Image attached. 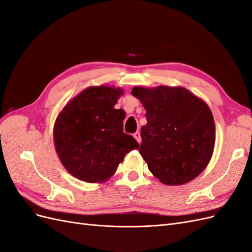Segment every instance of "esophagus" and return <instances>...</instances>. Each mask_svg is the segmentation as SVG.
Listing matches in <instances>:
<instances>
[{
	"label": "esophagus",
	"mask_w": 252,
	"mask_h": 252,
	"mask_svg": "<svg viewBox=\"0 0 252 252\" xmlns=\"http://www.w3.org/2000/svg\"><path fill=\"white\" fill-rule=\"evenodd\" d=\"M133 136H134V139L138 141L139 143H141L142 142V139H141V133L139 132V131H136L135 133H133Z\"/></svg>",
	"instance_id": "obj_1"
}]
</instances>
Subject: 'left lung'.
Segmentation results:
<instances>
[{
    "mask_svg": "<svg viewBox=\"0 0 252 252\" xmlns=\"http://www.w3.org/2000/svg\"><path fill=\"white\" fill-rule=\"evenodd\" d=\"M131 94L146 109L140 154L150 172L169 186L195 179L215 149L216 126L208 105L181 86H135Z\"/></svg>",
    "mask_w": 252,
    "mask_h": 252,
    "instance_id": "1",
    "label": "left lung"
}]
</instances>
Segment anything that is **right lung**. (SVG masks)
Segmentation results:
<instances>
[{
	"label": "right lung",
	"mask_w": 252,
	"mask_h": 252,
	"mask_svg": "<svg viewBox=\"0 0 252 252\" xmlns=\"http://www.w3.org/2000/svg\"><path fill=\"white\" fill-rule=\"evenodd\" d=\"M123 93L120 87L91 86L59 113L53 142L61 163L74 178L105 183L126 154L139 148L133 136L123 131L124 110L114 108Z\"/></svg>",
	"instance_id": "right-lung-1"
}]
</instances>
